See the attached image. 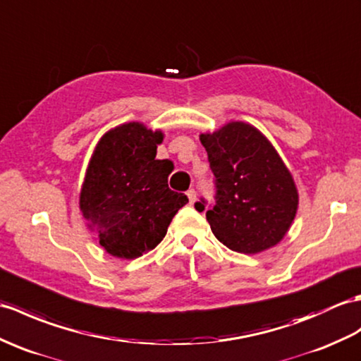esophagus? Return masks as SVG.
<instances>
[{
	"instance_id": "obj_1",
	"label": "esophagus",
	"mask_w": 361,
	"mask_h": 361,
	"mask_svg": "<svg viewBox=\"0 0 361 361\" xmlns=\"http://www.w3.org/2000/svg\"><path fill=\"white\" fill-rule=\"evenodd\" d=\"M188 198H189V203L194 204L197 201V192L194 189H189L188 190Z\"/></svg>"
}]
</instances>
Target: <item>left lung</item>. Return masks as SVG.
<instances>
[{
  "instance_id": "8db88e82",
  "label": "left lung",
  "mask_w": 361,
  "mask_h": 361,
  "mask_svg": "<svg viewBox=\"0 0 361 361\" xmlns=\"http://www.w3.org/2000/svg\"><path fill=\"white\" fill-rule=\"evenodd\" d=\"M200 141L215 177V206L206 219L216 240L240 254L279 245L295 219L298 192L271 141L243 121L201 133ZM204 207V200L195 203L198 212Z\"/></svg>"
}]
</instances>
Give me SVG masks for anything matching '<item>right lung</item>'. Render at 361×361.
<instances>
[{"mask_svg": "<svg viewBox=\"0 0 361 361\" xmlns=\"http://www.w3.org/2000/svg\"><path fill=\"white\" fill-rule=\"evenodd\" d=\"M161 130L124 123L98 141L81 186L80 209L106 252L133 259L152 250L188 197L167 186L173 166L157 160Z\"/></svg>", "mask_w": 361, "mask_h": 361, "instance_id": "obj_1", "label": "right lung"}]
</instances>
